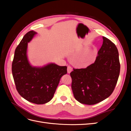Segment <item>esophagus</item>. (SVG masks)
I'll return each mask as SVG.
<instances>
[{
	"instance_id": "obj_1",
	"label": "esophagus",
	"mask_w": 131,
	"mask_h": 131,
	"mask_svg": "<svg viewBox=\"0 0 131 131\" xmlns=\"http://www.w3.org/2000/svg\"><path fill=\"white\" fill-rule=\"evenodd\" d=\"M72 67L70 66H68V67H67V72H68V73L69 74L71 72H72Z\"/></svg>"
}]
</instances>
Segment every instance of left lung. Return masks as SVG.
<instances>
[{
	"instance_id": "8db88e82",
	"label": "left lung",
	"mask_w": 131,
	"mask_h": 131,
	"mask_svg": "<svg viewBox=\"0 0 131 131\" xmlns=\"http://www.w3.org/2000/svg\"><path fill=\"white\" fill-rule=\"evenodd\" d=\"M103 44L95 62L86 68L70 73L75 98L82 104L93 105L109 97L116 85L120 71L116 45L103 37Z\"/></svg>"
}]
</instances>
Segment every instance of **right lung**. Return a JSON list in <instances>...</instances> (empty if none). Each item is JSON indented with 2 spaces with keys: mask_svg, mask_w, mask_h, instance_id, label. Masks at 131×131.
Wrapping results in <instances>:
<instances>
[{
  "mask_svg": "<svg viewBox=\"0 0 131 131\" xmlns=\"http://www.w3.org/2000/svg\"><path fill=\"white\" fill-rule=\"evenodd\" d=\"M37 33H26L15 51L12 73L16 88L23 98L33 103L43 104L50 101L61 77L67 73L66 66L50 63L41 68L31 66L28 61L27 49Z\"/></svg>",
  "mask_w": 131,
  "mask_h": 131,
  "instance_id": "obj_1",
  "label": "right lung"
}]
</instances>
